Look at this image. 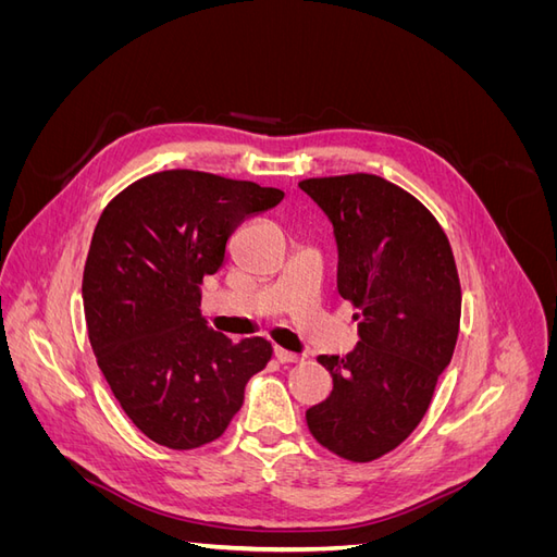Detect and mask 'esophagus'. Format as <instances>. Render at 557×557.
<instances>
[{"mask_svg":"<svg viewBox=\"0 0 557 557\" xmlns=\"http://www.w3.org/2000/svg\"><path fill=\"white\" fill-rule=\"evenodd\" d=\"M274 356H276V360L283 362V364H290V362H299V360H301V356H297V352L285 350V348H281V346H276Z\"/></svg>","mask_w":557,"mask_h":557,"instance_id":"obj_1","label":"esophagus"}]
</instances>
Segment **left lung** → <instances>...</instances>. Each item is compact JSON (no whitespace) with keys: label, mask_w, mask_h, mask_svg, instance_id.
Here are the masks:
<instances>
[{"label":"left lung","mask_w":557,"mask_h":557,"mask_svg":"<svg viewBox=\"0 0 557 557\" xmlns=\"http://www.w3.org/2000/svg\"><path fill=\"white\" fill-rule=\"evenodd\" d=\"M334 227L336 288L360 318L346 358L320 356L334 387L307 411L315 442L372 462L418 428L460 332L462 290L446 232L420 201L374 174L299 183Z\"/></svg>","instance_id":"8db88e82"}]
</instances>
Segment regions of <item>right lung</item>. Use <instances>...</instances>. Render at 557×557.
Wrapping results in <instances>:
<instances>
[{"mask_svg":"<svg viewBox=\"0 0 557 557\" xmlns=\"http://www.w3.org/2000/svg\"><path fill=\"white\" fill-rule=\"evenodd\" d=\"M281 199L252 181L170 170L134 181L99 215L83 269L90 346L113 397L156 444L215 442L272 360L262 336L234 344L209 327L199 285L223 267L232 232Z\"/></svg>","mask_w":557,"mask_h":557,"instance_id":"obj_1","label":"right lung"}]
</instances>
